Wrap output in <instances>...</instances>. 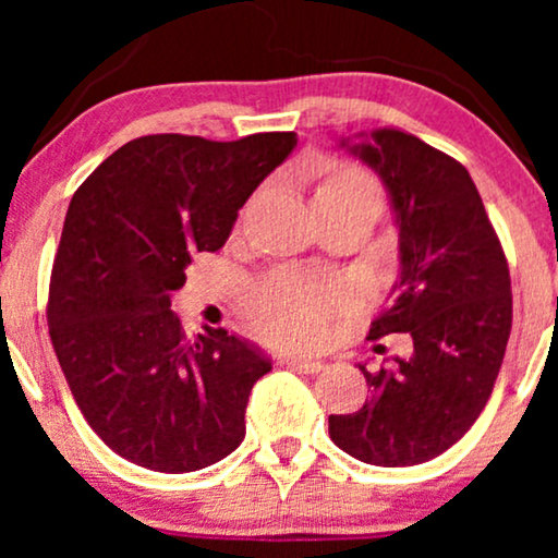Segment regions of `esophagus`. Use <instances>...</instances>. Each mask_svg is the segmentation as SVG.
Returning a JSON list of instances; mask_svg holds the SVG:
<instances>
[{"label":"esophagus","instance_id":"34e87169","mask_svg":"<svg viewBox=\"0 0 558 558\" xmlns=\"http://www.w3.org/2000/svg\"><path fill=\"white\" fill-rule=\"evenodd\" d=\"M277 365H281V368H292V371L307 373V376H315V373L325 368L323 361H307V357H294V355L277 357Z\"/></svg>","mask_w":558,"mask_h":558}]
</instances>
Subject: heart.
Masks as SVG:
<instances>
[{
    "instance_id": "obj_1",
    "label": "heart",
    "mask_w": 558,
    "mask_h": 558,
    "mask_svg": "<svg viewBox=\"0 0 558 558\" xmlns=\"http://www.w3.org/2000/svg\"><path fill=\"white\" fill-rule=\"evenodd\" d=\"M315 203H376L384 205L378 182L357 167H340L317 187ZM342 289L296 271H277L251 289L246 315L264 340L287 348L319 345L330 332Z\"/></svg>"
}]
</instances>
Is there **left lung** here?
Listing matches in <instances>:
<instances>
[{
	"label": "left lung",
	"instance_id": "left-lung-1",
	"mask_svg": "<svg viewBox=\"0 0 558 558\" xmlns=\"http://www.w3.org/2000/svg\"><path fill=\"white\" fill-rule=\"evenodd\" d=\"M340 147L378 172L399 226L401 277L371 340L409 332L414 350L378 373L361 365L371 399L332 414L330 437L361 462L411 468L460 441L490 399L513 325L508 258L457 159L399 129Z\"/></svg>",
	"mask_w": 558,
	"mask_h": 558
}]
</instances>
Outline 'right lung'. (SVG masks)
Segmentation results:
<instances>
[{
	"label": "right lung",
	"instance_id": "right-lung-1",
	"mask_svg": "<svg viewBox=\"0 0 558 558\" xmlns=\"http://www.w3.org/2000/svg\"><path fill=\"white\" fill-rule=\"evenodd\" d=\"M294 144V132L149 134L75 190L50 274V340L81 414L124 460L180 475L246 437L248 393L271 361L223 327L190 340L170 296Z\"/></svg>",
	"mask_w": 558,
	"mask_h": 558
}]
</instances>
